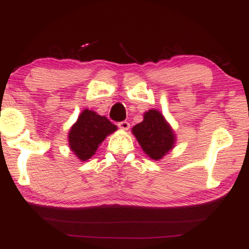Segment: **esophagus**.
Masks as SVG:
<instances>
[{
  "label": "esophagus",
  "mask_w": 249,
  "mask_h": 249,
  "mask_svg": "<svg viewBox=\"0 0 249 249\" xmlns=\"http://www.w3.org/2000/svg\"><path fill=\"white\" fill-rule=\"evenodd\" d=\"M118 127L119 128H122V130H128V128H130V124H128V122H126V121H124V122H121V123H118Z\"/></svg>",
  "instance_id": "esophagus-1"
}]
</instances>
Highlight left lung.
Returning a JSON list of instances; mask_svg holds the SVG:
<instances>
[{
  "mask_svg": "<svg viewBox=\"0 0 249 249\" xmlns=\"http://www.w3.org/2000/svg\"><path fill=\"white\" fill-rule=\"evenodd\" d=\"M142 151L153 160H159L172 150L176 136L172 127L165 121L158 110H148L144 113V121L132 128Z\"/></svg>",
  "mask_w": 249,
  "mask_h": 249,
  "instance_id": "obj_1",
  "label": "left lung"
}]
</instances>
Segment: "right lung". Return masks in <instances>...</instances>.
Masks as SVG:
<instances>
[{"mask_svg":"<svg viewBox=\"0 0 249 249\" xmlns=\"http://www.w3.org/2000/svg\"><path fill=\"white\" fill-rule=\"evenodd\" d=\"M117 126L107 117L97 115L95 111L85 108L69 131V146L79 160L85 161L96 153L101 142Z\"/></svg>","mask_w":249,"mask_h":249,"instance_id":"right-lung-1","label":"right lung"}]
</instances>
